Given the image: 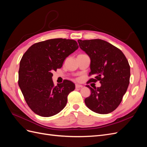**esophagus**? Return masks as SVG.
I'll list each match as a JSON object with an SVG mask.
<instances>
[{"label": "esophagus", "instance_id": "obj_1", "mask_svg": "<svg viewBox=\"0 0 147 147\" xmlns=\"http://www.w3.org/2000/svg\"><path fill=\"white\" fill-rule=\"evenodd\" d=\"M82 87L83 86L80 85V84H75V88H76V89H80V88H82Z\"/></svg>", "mask_w": 147, "mask_h": 147}]
</instances>
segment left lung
Returning <instances> with one entry per match:
<instances>
[{"mask_svg": "<svg viewBox=\"0 0 147 147\" xmlns=\"http://www.w3.org/2000/svg\"><path fill=\"white\" fill-rule=\"evenodd\" d=\"M79 46L91 59L88 80L99 81L101 86L92 88L91 95L84 100L88 107L99 114H108L122 101L129 84L130 65L123 53L112 44L100 39L78 40Z\"/></svg>", "mask_w": 147, "mask_h": 147, "instance_id": "1", "label": "left lung"}]
</instances>
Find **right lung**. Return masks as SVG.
I'll list each match as a JSON object with an SVG mask.
<instances>
[{"label":"right lung","mask_w":147,"mask_h":147,"mask_svg":"<svg viewBox=\"0 0 147 147\" xmlns=\"http://www.w3.org/2000/svg\"><path fill=\"white\" fill-rule=\"evenodd\" d=\"M78 48L74 40L53 38L34 43L22 57L18 84L26 103L35 113L49 117L65 107L75 84L64 80L55 86L52 72L61 68L66 57Z\"/></svg>","instance_id":"add662e5"}]
</instances>
